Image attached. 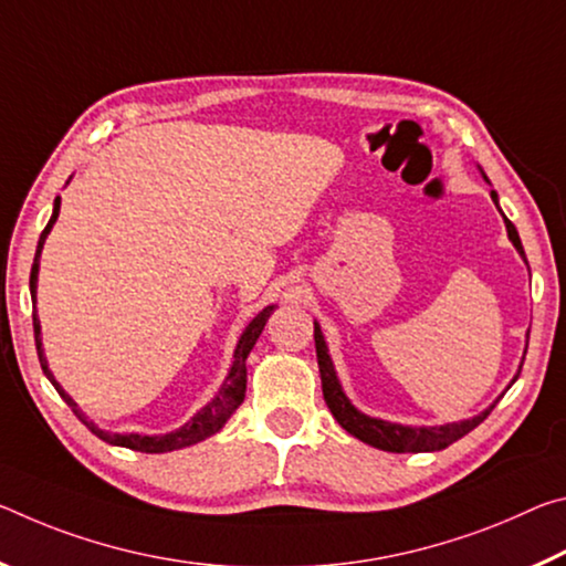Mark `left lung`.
Segmentation results:
<instances>
[{"label": "left lung", "instance_id": "1", "mask_svg": "<svg viewBox=\"0 0 566 566\" xmlns=\"http://www.w3.org/2000/svg\"><path fill=\"white\" fill-rule=\"evenodd\" d=\"M481 175H484V170H481ZM484 180L489 182L486 175H484ZM492 200H494V206L499 208V196L494 190H492ZM499 212H502V208H499ZM502 216H504V212H502ZM504 226H506L509 240H512V245L516 248V253L522 255L524 263H526L524 245H522V240H518L514 222L504 216ZM313 338H316V356H318V368H321L323 398H326L333 419L344 426L350 437H356L358 441H364L374 449L391 451V453H419V451L447 449L449 443H453L461 437H467L471 429H476V426L484 421L489 413H492L494 406L502 401V396H504V394L496 396L494 403H489V409H484L476 416H471V419H461V421H451V423H441V426H406V423L376 419V416H368L364 411H358L356 406L350 403V398L346 396L344 386H340V381H338L336 366H333V360H331L326 338H323V331H321L318 321H313ZM526 346H530V333H526ZM524 354H526V350H524ZM522 366H524V358L516 368L512 384L516 381L518 374H522ZM512 384H509L504 391H509Z\"/></svg>", "mask_w": 566, "mask_h": 566}]
</instances>
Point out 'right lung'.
I'll list each match as a JSON object with an SVG mask.
<instances>
[{
  "instance_id": "1",
  "label": "right lung",
  "mask_w": 566,
  "mask_h": 566,
  "mask_svg": "<svg viewBox=\"0 0 566 566\" xmlns=\"http://www.w3.org/2000/svg\"><path fill=\"white\" fill-rule=\"evenodd\" d=\"M70 182V180H67ZM60 198H54V206H52V218L48 222V228L42 230L40 235V243H36V253H34V263H32V273H30V293H32V303L36 305V275H40V258H42V248H44V240H48L50 230L54 222L60 218ZM277 308L275 303L265 305V308L258 313V316L248 323L245 331L240 333L238 344H235V354H233V364H230V370L226 376V381L220 384L218 394L210 398V401L202 406V409L190 416L188 423H182L180 429H175L170 433H155V437H147V433H113V431H105L99 429L95 421L87 419V413H82V409L77 406V401L64 391L60 386L57 378L48 366V356H44V348H42V326H40V318H36L34 313V344H36V356H40V366L44 370V376L50 378L52 386L57 388V394L64 398V403L70 406L74 411V416L87 426V429L95 433L97 439L113 443V447H125V449H133V451H143V453H165V451H175V449H185V447H192V443L198 441H206L212 433H218L222 426L228 423L230 416L235 413V409L240 403H243L245 398V384H248V366L245 360L250 356V350H253L255 340L261 338V333L265 328L268 318H271V313Z\"/></svg>"
}]
</instances>
